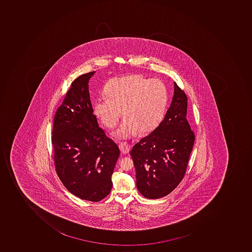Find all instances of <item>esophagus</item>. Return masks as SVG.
Instances as JSON below:
<instances>
[{"label":"esophagus","mask_w":252,"mask_h":252,"mask_svg":"<svg viewBox=\"0 0 252 252\" xmlns=\"http://www.w3.org/2000/svg\"><path fill=\"white\" fill-rule=\"evenodd\" d=\"M119 148H120V152H122L124 155H126L130 151V145L127 142H121L119 145Z\"/></svg>","instance_id":"34e87169"}]
</instances>
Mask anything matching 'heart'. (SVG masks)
<instances>
[{
  "mask_svg": "<svg viewBox=\"0 0 252 252\" xmlns=\"http://www.w3.org/2000/svg\"><path fill=\"white\" fill-rule=\"evenodd\" d=\"M94 103V114L103 124L113 128L124 110L125 117L114 135L129 138L148 133L163 120L168 103L164 82L135 74L110 81Z\"/></svg>",
  "mask_w": 252,
  "mask_h": 252,
  "instance_id": "heart-1",
  "label": "heart"
}]
</instances>
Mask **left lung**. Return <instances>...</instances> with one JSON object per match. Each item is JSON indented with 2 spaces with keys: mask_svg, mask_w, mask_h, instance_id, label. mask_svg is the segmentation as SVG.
Masks as SVG:
<instances>
[{
  "mask_svg": "<svg viewBox=\"0 0 252 252\" xmlns=\"http://www.w3.org/2000/svg\"><path fill=\"white\" fill-rule=\"evenodd\" d=\"M187 96L174 82L170 107L153 132L140 140L130 155L140 193L150 199L164 197L186 174L195 135L188 122Z\"/></svg>",
  "mask_w": 252,
  "mask_h": 252,
  "instance_id": "left-lung-1",
  "label": "left lung"
}]
</instances>
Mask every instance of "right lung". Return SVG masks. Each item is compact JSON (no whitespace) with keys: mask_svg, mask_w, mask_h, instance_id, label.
Wrapping results in <instances>:
<instances>
[{"mask_svg":"<svg viewBox=\"0 0 252 252\" xmlns=\"http://www.w3.org/2000/svg\"><path fill=\"white\" fill-rule=\"evenodd\" d=\"M94 71L76 78L54 118L51 143L55 170L66 189L97 202L108 195L120 149L93 114L89 81Z\"/></svg>","mask_w":252,"mask_h":252,"instance_id":"add662e5","label":"right lung"}]
</instances>
